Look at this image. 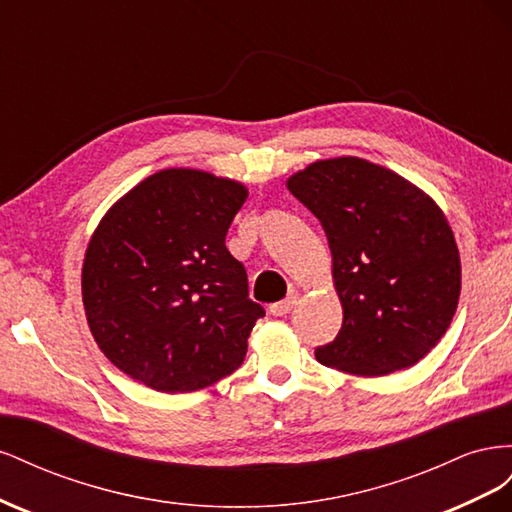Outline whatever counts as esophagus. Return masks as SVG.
<instances>
[{"label":"esophagus","instance_id":"esophagus-1","mask_svg":"<svg viewBox=\"0 0 512 512\" xmlns=\"http://www.w3.org/2000/svg\"><path fill=\"white\" fill-rule=\"evenodd\" d=\"M299 301V290H290L288 292V297L284 299V301H277V303H273L271 307H269V312L273 314V316H286L290 309H292V305Z\"/></svg>","mask_w":512,"mask_h":512}]
</instances>
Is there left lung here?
Returning a JSON list of instances; mask_svg holds the SVG:
<instances>
[{"mask_svg": "<svg viewBox=\"0 0 512 512\" xmlns=\"http://www.w3.org/2000/svg\"><path fill=\"white\" fill-rule=\"evenodd\" d=\"M327 232L344 322L324 365L389 376L436 348L461 292L455 235L436 200L363 158L318 160L286 181Z\"/></svg>", "mask_w": 512, "mask_h": 512, "instance_id": "obj_1", "label": "left lung"}]
</instances>
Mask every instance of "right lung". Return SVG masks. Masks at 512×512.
<instances>
[{
  "instance_id": "right-lung-1",
  "label": "right lung",
  "mask_w": 512,
  "mask_h": 512,
  "mask_svg": "<svg viewBox=\"0 0 512 512\" xmlns=\"http://www.w3.org/2000/svg\"><path fill=\"white\" fill-rule=\"evenodd\" d=\"M243 183L164 168L104 213L83 260V305L98 348L160 393H192L230 376L265 309L226 232Z\"/></svg>"
}]
</instances>
